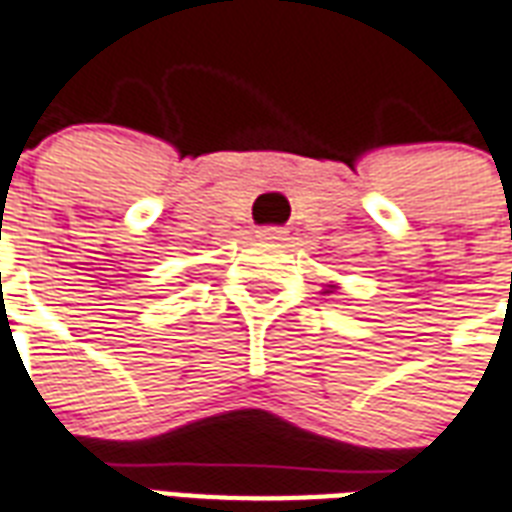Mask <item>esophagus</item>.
<instances>
[{"instance_id": "esophagus-1", "label": "esophagus", "mask_w": 512, "mask_h": 512, "mask_svg": "<svg viewBox=\"0 0 512 512\" xmlns=\"http://www.w3.org/2000/svg\"><path fill=\"white\" fill-rule=\"evenodd\" d=\"M286 234H289V231L281 229V226H261V229L256 231V237H259V240H267V242L286 240Z\"/></svg>"}]
</instances>
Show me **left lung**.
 I'll return each instance as SVG.
<instances>
[{
	"instance_id": "left-lung-1",
	"label": "left lung",
	"mask_w": 512,
	"mask_h": 512,
	"mask_svg": "<svg viewBox=\"0 0 512 512\" xmlns=\"http://www.w3.org/2000/svg\"><path fill=\"white\" fill-rule=\"evenodd\" d=\"M335 289H338V286H335V283H327V289H324V294H333Z\"/></svg>"
}]
</instances>
